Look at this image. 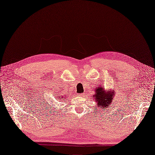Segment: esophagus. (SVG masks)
Returning a JSON list of instances; mask_svg holds the SVG:
<instances>
[{"instance_id": "obj_1", "label": "esophagus", "mask_w": 155, "mask_h": 155, "mask_svg": "<svg viewBox=\"0 0 155 155\" xmlns=\"http://www.w3.org/2000/svg\"><path fill=\"white\" fill-rule=\"evenodd\" d=\"M77 96L79 97H82L84 96V94H77Z\"/></svg>"}]
</instances>
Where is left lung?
I'll use <instances>...</instances> for the list:
<instances>
[{
  "label": "left lung",
  "instance_id": "obj_1",
  "mask_svg": "<svg viewBox=\"0 0 155 155\" xmlns=\"http://www.w3.org/2000/svg\"><path fill=\"white\" fill-rule=\"evenodd\" d=\"M113 91H113V92H110L109 90L108 92L104 88V87L102 88L101 86L97 87L95 90L94 99L97 103V107L104 109V107H107L109 106V105H111L113 94H114V92L113 93Z\"/></svg>",
  "mask_w": 155,
  "mask_h": 155
}]
</instances>
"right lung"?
<instances>
[{
  "label": "right lung",
  "instance_id": "right-lung-1",
  "mask_svg": "<svg viewBox=\"0 0 155 155\" xmlns=\"http://www.w3.org/2000/svg\"><path fill=\"white\" fill-rule=\"evenodd\" d=\"M58 99L59 100V99H61V97H60V96H59V97H58Z\"/></svg>",
  "mask_w": 155,
  "mask_h": 155
}]
</instances>
